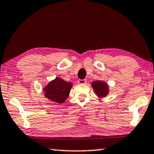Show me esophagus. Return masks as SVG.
Returning <instances> with one entry per match:
<instances>
[{
  "label": "esophagus",
  "mask_w": 154,
  "mask_h": 154,
  "mask_svg": "<svg viewBox=\"0 0 154 154\" xmlns=\"http://www.w3.org/2000/svg\"><path fill=\"white\" fill-rule=\"evenodd\" d=\"M86 82L87 81L85 79H79V81H78V82H79V84H85Z\"/></svg>",
  "instance_id": "1"
}]
</instances>
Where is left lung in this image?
Masks as SVG:
<instances>
[{
	"label": "left lung",
	"instance_id": "obj_1",
	"mask_svg": "<svg viewBox=\"0 0 154 154\" xmlns=\"http://www.w3.org/2000/svg\"><path fill=\"white\" fill-rule=\"evenodd\" d=\"M92 86L95 93L99 98L105 97L109 92L108 85L103 81H94L92 83Z\"/></svg>",
	"mask_w": 154,
	"mask_h": 154
}]
</instances>
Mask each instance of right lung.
<instances>
[{
	"instance_id": "obj_1",
	"label": "right lung",
	"mask_w": 154,
	"mask_h": 154,
	"mask_svg": "<svg viewBox=\"0 0 154 154\" xmlns=\"http://www.w3.org/2000/svg\"><path fill=\"white\" fill-rule=\"evenodd\" d=\"M72 87L71 82L64 81L63 79L57 77L44 88V96L55 103H64L69 95Z\"/></svg>"
}]
</instances>
